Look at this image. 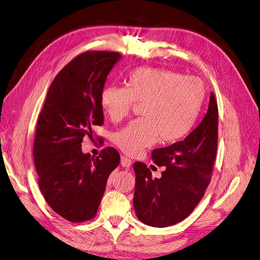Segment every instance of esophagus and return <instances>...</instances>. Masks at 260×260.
I'll return each mask as SVG.
<instances>
[{
  "instance_id": "34e87169",
  "label": "esophagus",
  "mask_w": 260,
  "mask_h": 260,
  "mask_svg": "<svg viewBox=\"0 0 260 260\" xmlns=\"http://www.w3.org/2000/svg\"><path fill=\"white\" fill-rule=\"evenodd\" d=\"M121 165L123 166V167H129L131 165H132V161L129 160L128 157H126V156H124V155H122L121 156Z\"/></svg>"
}]
</instances>
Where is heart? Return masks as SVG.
<instances>
[{
    "label": "heart",
    "mask_w": 260,
    "mask_h": 260,
    "mask_svg": "<svg viewBox=\"0 0 260 260\" xmlns=\"http://www.w3.org/2000/svg\"><path fill=\"white\" fill-rule=\"evenodd\" d=\"M125 87L107 85L100 107L113 122L127 116L134 102L144 104V118L132 121L113 135L114 145L128 155H137L160 139L171 145L193 128L205 98L203 82L194 77L158 68H137L124 79Z\"/></svg>",
    "instance_id": "obj_1"
}]
</instances>
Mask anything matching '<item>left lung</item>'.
Wrapping results in <instances>:
<instances>
[{
	"instance_id": "8db88e82",
	"label": "left lung",
	"mask_w": 260,
	"mask_h": 260,
	"mask_svg": "<svg viewBox=\"0 0 260 260\" xmlns=\"http://www.w3.org/2000/svg\"><path fill=\"white\" fill-rule=\"evenodd\" d=\"M217 140L218 108L212 93L203 120L185 139L152 151L153 162L166 169L161 178H152L146 164H134L133 203L141 222L164 228L187 218L211 181Z\"/></svg>"
}]
</instances>
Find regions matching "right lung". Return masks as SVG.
<instances>
[{
	"label": "right lung",
	"instance_id": "obj_1",
	"mask_svg": "<svg viewBox=\"0 0 260 260\" xmlns=\"http://www.w3.org/2000/svg\"><path fill=\"white\" fill-rule=\"evenodd\" d=\"M122 56L85 52L56 75L39 115L33 156L39 187L48 205L71 222L95 217L120 154L112 147L96 157L82 152L83 137L104 124L100 93Z\"/></svg>",
	"mask_w": 260,
	"mask_h": 260
}]
</instances>
